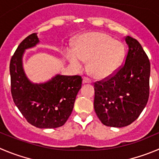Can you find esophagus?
Listing matches in <instances>:
<instances>
[{"mask_svg":"<svg viewBox=\"0 0 159 159\" xmlns=\"http://www.w3.org/2000/svg\"><path fill=\"white\" fill-rule=\"evenodd\" d=\"M92 82H93V81H92V80L90 79V78H87V77H84V78H83V84H87V83L91 84Z\"/></svg>","mask_w":159,"mask_h":159,"instance_id":"esophagus-1","label":"esophagus"}]
</instances>
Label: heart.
<instances>
[{
    "instance_id": "1",
    "label": "heart",
    "mask_w": 159,
    "mask_h": 159,
    "mask_svg": "<svg viewBox=\"0 0 159 159\" xmlns=\"http://www.w3.org/2000/svg\"><path fill=\"white\" fill-rule=\"evenodd\" d=\"M75 52L68 56L71 64L80 70L83 61L89 60V72L98 79L113 75L121 66L125 56L122 43L100 32L81 35L75 43Z\"/></svg>"
}]
</instances>
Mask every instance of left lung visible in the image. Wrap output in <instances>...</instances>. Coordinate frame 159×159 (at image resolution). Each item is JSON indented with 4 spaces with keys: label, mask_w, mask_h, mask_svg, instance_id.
Returning a JSON list of instances; mask_svg holds the SVG:
<instances>
[{
    "label": "left lung",
    "mask_w": 159,
    "mask_h": 159,
    "mask_svg": "<svg viewBox=\"0 0 159 159\" xmlns=\"http://www.w3.org/2000/svg\"><path fill=\"white\" fill-rule=\"evenodd\" d=\"M125 63L113 76L94 83V109L107 126H127L140 116L149 97L151 65L137 40L125 37Z\"/></svg>",
    "instance_id": "left-lung-1"
}]
</instances>
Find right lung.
<instances>
[{"label": "right lung", "instance_id": "right-lung-1", "mask_svg": "<svg viewBox=\"0 0 159 159\" xmlns=\"http://www.w3.org/2000/svg\"><path fill=\"white\" fill-rule=\"evenodd\" d=\"M39 43L36 33L26 37L10 62L11 93L15 104L26 121L40 129H55L65 124L81 88L79 75H57L47 82L34 84L25 75L23 56L25 50Z\"/></svg>", "mask_w": 159, "mask_h": 159}]
</instances>
